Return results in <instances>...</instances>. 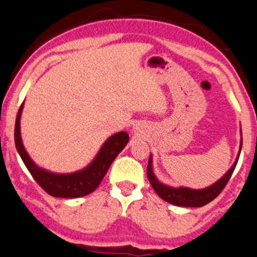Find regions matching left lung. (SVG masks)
Wrapping results in <instances>:
<instances>
[{
	"instance_id": "8db88e82",
	"label": "left lung",
	"mask_w": 257,
	"mask_h": 257,
	"mask_svg": "<svg viewBox=\"0 0 257 257\" xmlns=\"http://www.w3.org/2000/svg\"><path fill=\"white\" fill-rule=\"evenodd\" d=\"M242 135V132H241ZM242 149V138H241V144H239V151L237 154V158L235 162L230 170L226 172L225 174L220 178L219 180H217L215 184L210 185L205 188H200V190H193V188L188 187H171L168 185H165L160 183L158 180V178L155 177L154 172H153V157L151 154L148 160V167H147V177L148 180L151 181L152 187L154 188L155 192L158 193V196L164 199L167 203L173 204L177 206H186V207H200L209 204L211 200H213L218 194L222 192L223 188L225 187V185L228 184V181L235 171V167L238 161L239 154H241Z\"/></svg>"
}]
</instances>
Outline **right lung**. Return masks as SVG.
<instances>
[{"instance_id":"obj_1","label":"right lung","mask_w":257,"mask_h":257,"mask_svg":"<svg viewBox=\"0 0 257 257\" xmlns=\"http://www.w3.org/2000/svg\"><path fill=\"white\" fill-rule=\"evenodd\" d=\"M22 109H24V103L19 109L15 122L14 138L16 149L34 180L50 196L58 198H79L93 192L98 187L100 181L103 180L110 165L112 164V161L123 151V148L129 141V135L125 132L116 133L103 144L95 159L85 168L67 174L53 173V172L37 166L28 155V153L26 152L20 132Z\"/></svg>"}]
</instances>
